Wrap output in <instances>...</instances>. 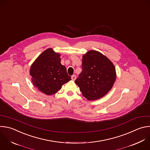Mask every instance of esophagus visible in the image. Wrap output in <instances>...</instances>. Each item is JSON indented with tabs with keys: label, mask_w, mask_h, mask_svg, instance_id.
Wrapping results in <instances>:
<instances>
[{
	"label": "esophagus",
	"mask_w": 150,
	"mask_h": 150,
	"mask_svg": "<svg viewBox=\"0 0 150 150\" xmlns=\"http://www.w3.org/2000/svg\"><path fill=\"white\" fill-rule=\"evenodd\" d=\"M76 75H72V77H71V79H72V81H75V80L76 79Z\"/></svg>",
	"instance_id": "1"
}]
</instances>
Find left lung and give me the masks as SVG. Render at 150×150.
Instances as JSON below:
<instances>
[{
  "label": "left lung",
  "mask_w": 150,
  "mask_h": 150,
  "mask_svg": "<svg viewBox=\"0 0 150 150\" xmlns=\"http://www.w3.org/2000/svg\"><path fill=\"white\" fill-rule=\"evenodd\" d=\"M82 72L75 80L82 95L88 100H96L105 95L115 79V68L101 53L90 51L82 57Z\"/></svg>",
  "instance_id": "8db88e82"
}]
</instances>
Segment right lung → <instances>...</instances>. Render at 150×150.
I'll return each instance as SVG.
<instances>
[{"instance_id": "add662e5", "label": "right lung", "mask_w": 150, "mask_h": 150, "mask_svg": "<svg viewBox=\"0 0 150 150\" xmlns=\"http://www.w3.org/2000/svg\"><path fill=\"white\" fill-rule=\"evenodd\" d=\"M30 75L33 85L46 95L55 94L69 82L65 67L61 64L60 55L49 48L43 52L30 67Z\"/></svg>"}]
</instances>
